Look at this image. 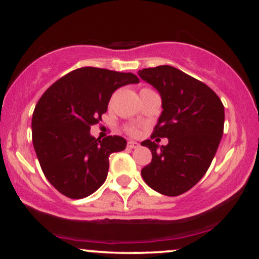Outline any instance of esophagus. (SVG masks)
I'll list each match as a JSON object with an SVG mask.
<instances>
[{"instance_id":"esophagus-1","label":"esophagus","mask_w":259,"mask_h":259,"mask_svg":"<svg viewBox=\"0 0 259 259\" xmlns=\"http://www.w3.org/2000/svg\"><path fill=\"white\" fill-rule=\"evenodd\" d=\"M140 146V145L138 144V142L135 141H129L127 142V148H130V150H133V148H138Z\"/></svg>"}]
</instances>
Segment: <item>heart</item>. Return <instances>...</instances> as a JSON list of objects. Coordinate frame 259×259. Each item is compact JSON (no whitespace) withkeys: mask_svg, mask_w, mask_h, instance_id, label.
I'll return each mask as SVG.
<instances>
[{"mask_svg":"<svg viewBox=\"0 0 259 259\" xmlns=\"http://www.w3.org/2000/svg\"><path fill=\"white\" fill-rule=\"evenodd\" d=\"M127 132H129L130 134H135L136 129H135V127H127Z\"/></svg>","mask_w":259,"mask_h":259,"instance_id":"1","label":"heart"}]
</instances>
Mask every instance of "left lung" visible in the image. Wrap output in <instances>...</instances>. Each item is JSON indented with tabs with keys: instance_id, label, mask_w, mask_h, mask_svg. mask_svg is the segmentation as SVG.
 I'll return each instance as SVG.
<instances>
[{
	"instance_id": "8db88e82",
	"label": "left lung",
	"mask_w": 259,
	"mask_h": 259,
	"mask_svg": "<svg viewBox=\"0 0 259 259\" xmlns=\"http://www.w3.org/2000/svg\"><path fill=\"white\" fill-rule=\"evenodd\" d=\"M139 75L157 89L163 108L151 140L141 142L152 152L141 175L154 191L179 196L201 180L214 158L224 132V106L209 86L170 65L145 68ZM154 137H167L168 145L159 148Z\"/></svg>"
}]
</instances>
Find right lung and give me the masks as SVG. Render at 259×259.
<instances>
[{
	"label": "right lung",
	"instance_id": "add662e5",
	"mask_svg": "<svg viewBox=\"0 0 259 259\" xmlns=\"http://www.w3.org/2000/svg\"><path fill=\"white\" fill-rule=\"evenodd\" d=\"M133 73L82 67L58 79L45 91L32 113V145L45 177L62 195L84 198L105 183L109 154L126 147L121 136H91L102 120L112 94L138 84Z\"/></svg>",
	"mask_w": 259,
	"mask_h": 259
}]
</instances>
